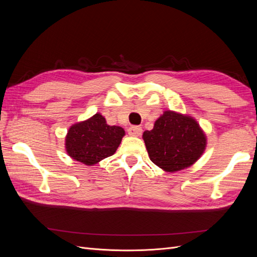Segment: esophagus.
Listing matches in <instances>:
<instances>
[{
	"instance_id": "1",
	"label": "esophagus",
	"mask_w": 257,
	"mask_h": 257,
	"mask_svg": "<svg viewBox=\"0 0 257 257\" xmlns=\"http://www.w3.org/2000/svg\"><path fill=\"white\" fill-rule=\"evenodd\" d=\"M128 135L133 136V137H138L141 136L143 133V128L141 126H131L128 130Z\"/></svg>"
}]
</instances>
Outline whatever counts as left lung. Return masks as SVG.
<instances>
[{"mask_svg":"<svg viewBox=\"0 0 257 257\" xmlns=\"http://www.w3.org/2000/svg\"><path fill=\"white\" fill-rule=\"evenodd\" d=\"M144 142L150 160L168 173L193 165L204 153L207 137L195 119L172 110L163 112Z\"/></svg>","mask_w":257,"mask_h":257,"instance_id":"1","label":"left lung"}]
</instances>
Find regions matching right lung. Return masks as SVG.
Returning <instances> with one entry per match:
<instances>
[{"label":"right lung","mask_w":257,"mask_h":257,"mask_svg":"<svg viewBox=\"0 0 257 257\" xmlns=\"http://www.w3.org/2000/svg\"><path fill=\"white\" fill-rule=\"evenodd\" d=\"M125 132L121 126L108 125L100 113L75 123L65 137V149L73 160L88 166L97 164L118 149Z\"/></svg>","instance_id":"right-lung-1"}]
</instances>
